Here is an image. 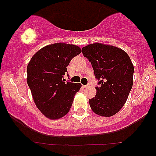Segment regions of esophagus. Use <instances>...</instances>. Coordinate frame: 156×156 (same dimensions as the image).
<instances>
[{
    "instance_id": "1",
    "label": "esophagus",
    "mask_w": 156,
    "mask_h": 156,
    "mask_svg": "<svg viewBox=\"0 0 156 156\" xmlns=\"http://www.w3.org/2000/svg\"><path fill=\"white\" fill-rule=\"evenodd\" d=\"M89 87V84H87V85H83V88H88Z\"/></svg>"
}]
</instances>
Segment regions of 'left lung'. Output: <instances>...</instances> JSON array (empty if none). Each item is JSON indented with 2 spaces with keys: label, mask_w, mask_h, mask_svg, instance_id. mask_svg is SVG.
I'll use <instances>...</instances> for the list:
<instances>
[{
  "label": "left lung",
  "mask_w": 156,
  "mask_h": 156,
  "mask_svg": "<svg viewBox=\"0 0 156 156\" xmlns=\"http://www.w3.org/2000/svg\"><path fill=\"white\" fill-rule=\"evenodd\" d=\"M94 69L99 87L95 97L89 99L91 108L103 117H112L125 105L133 86L134 68L124 51L101 43L82 48Z\"/></svg>",
  "instance_id": "8db88e82"
}]
</instances>
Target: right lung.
<instances>
[{
  "mask_svg": "<svg viewBox=\"0 0 156 156\" xmlns=\"http://www.w3.org/2000/svg\"><path fill=\"white\" fill-rule=\"evenodd\" d=\"M80 53L76 45L55 43L37 51L28 63L27 83L36 105L46 117L57 119L69 112L81 84L62 79L70 61Z\"/></svg>",
  "mask_w": 156,
  "mask_h": 156,
  "instance_id": "right-lung-1",
  "label": "right lung"
}]
</instances>
